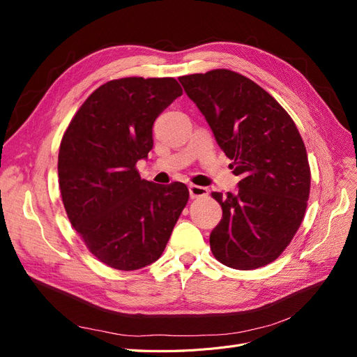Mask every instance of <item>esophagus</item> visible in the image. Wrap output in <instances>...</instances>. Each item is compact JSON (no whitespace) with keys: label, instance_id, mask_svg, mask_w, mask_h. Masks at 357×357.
Instances as JSON below:
<instances>
[{"label":"esophagus","instance_id":"34e87169","mask_svg":"<svg viewBox=\"0 0 357 357\" xmlns=\"http://www.w3.org/2000/svg\"><path fill=\"white\" fill-rule=\"evenodd\" d=\"M189 193H190V198L207 197L208 195V189L207 188H202V186H197V185H190L189 186Z\"/></svg>","mask_w":357,"mask_h":357}]
</instances>
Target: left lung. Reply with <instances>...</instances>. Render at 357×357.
I'll use <instances>...</instances> for the list:
<instances>
[{"label":"left lung","mask_w":357,"mask_h":357,"mask_svg":"<svg viewBox=\"0 0 357 357\" xmlns=\"http://www.w3.org/2000/svg\"><path fill=\"white\" fill-rule=\"evenodd\" d=\"M178 80L241 177L234 193H211L223 211L210 234L214 257L235 269L271 264L295 236L310 197L307 150L295 122L261 86L235 71Z\"/></svg>","instance_id":"8db88e82"}]
</instances>
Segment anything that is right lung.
I'll use <instances>...</instances> for the list:
<instances>
[{
	"mask_svg": "<svg viewBox=\"0 0 357 357\" xmlns=\"http://www.w3.org/2000/svg\"><path fill=\"white\" fill-rule=\"evenodd\" d=\"M183 93L176 79L125 77L91 93L62 137L58 176L73 228L89 252L121 271L160 257L189 199L185 183L143 180L156 117Z\"/></svg>",
	"mask_w": 357,
	"mask_h": 357,
	"instance_id": "add662e5",
	"label": "right lung"
}]
</instances>
